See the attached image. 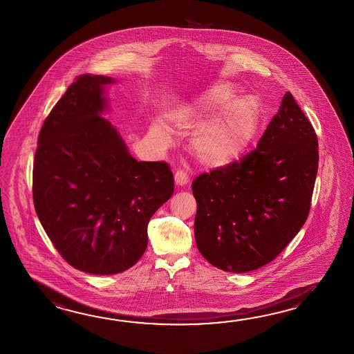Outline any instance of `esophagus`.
<instances>
[{"label":"esophagus","mask_w":354,"mask_h":354,"mask_svg":"<svg viewBox=\"0 0 354 354\" xmlns=\"http://www.w3.org/2000/svg\"><path fill=\"white\" fill-rule=\"evenodd\" d=\"M174 179H175V183H176V185H185V184H188L189 176L188 174L185 173L184 170H178L175 175H174Z\"/></svg>","instance_id":"obj_1"}]
</instances>
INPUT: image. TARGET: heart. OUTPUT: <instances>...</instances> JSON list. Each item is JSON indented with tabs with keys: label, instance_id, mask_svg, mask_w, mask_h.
<instances>
[{
	"label": "heart",
	"instance_id": "b5f03b06",
	"mask_svg": "<svg viewBox=\"0 0 354 354\" xmlns=\"http://www.w3.org/2000/svg\"><path fill=\"white\" fill-rule=\"evenodd\" d=\"M237 95V88L232 83L219 82L179 113L181 122L204 121L214 115L195 138V155L203 165H230L252 144L260 124V103L250 95Z\"/></svg>",
	"mask_w": 354,
	"mask_h": 354
}]
</instances>
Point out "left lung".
Returning a JSON list of instances; mask_svg holds the SVG:
<instances>
[{
  "mask_svg": "<svg viewBox=\"0 0 354 354\" xmlns=\"http://www.w3.org/2000/svg\"><path fill=\"white\" fill-rule=\"evenodd\" d=\"M317 165L315 130L286 92L254 150L193 181L203 257L236 274L276 259L309 216Z\"/></svg>",
  "mask_w": 354,
  "mask_h": 354,
  "instance_id": "8db88e82",
  "label": "left lung"
}]
</instances>
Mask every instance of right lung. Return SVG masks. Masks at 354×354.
I'll return each mask as SVG.
<instances>
[{
	"label": "right lung",
	"instance_id": "right-lung-1",
	"mask_svg": "<svg viewBox=\"0 0 354 354\" xmlns=\"http://www.w3.org/2000/svg\"><path fill=\"white\" fill-rule=\"evenodd\" d=\"M102 75L77 77L45 118L32 170L37 216L71 266L122 272L147 247V224L174 193L165 161H138L111 123Z\"/></svg>",
	"mask_w": 354,
	"mask_h": 354
}]
</instances>
